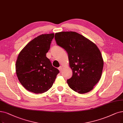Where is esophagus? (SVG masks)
I'll return each instance as SVG.
<instances>
[{
  "label": "esophagus",
  "mask_w": 123,
  "mask_h": 123,
  "mask_svg": "<svg viewBox=\"0 0 123 123\" xmlns=\"http://www.w3.org/2000/svg\"><path fill=\"white\" fill-rule=\"evenodd\" d=\"M58 69L59 70V71H60V72H61V71H62V69H63V67H62V66H60V67H59L58 68Z\"/></svg>",
  "instance_id": "34e87169"
}]
</instances>
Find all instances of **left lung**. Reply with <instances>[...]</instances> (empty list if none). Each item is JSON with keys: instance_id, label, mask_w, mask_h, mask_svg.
I'll use <instances>...</instances> for the list:
<instances>
[{"instance_id": "8db88e82", "label": "left lung", "mask_w": 123, "mask_h": 123, "mask_svg": "<svg viewBox=\"0 0 123 123\" xmlns=\"http://www.w3.org/2000/svg\"><path fill=\"white\" fill-rule=\"evenodd\" d=\"M55 39L68 55L72 70V77L67 80L69 87L79 94L90 92L100 79L103 67L102 55L97 46L73 31L56 33Z\"/></svg>"}]
</instances>
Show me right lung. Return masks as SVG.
Instances as JSON below:
<instances>
[{
    "label": "right lung",
    "instance_id": "right-lung-1",
    "mask_svg": "<svg viewBox=\"0 0 123 123\" xmlns=\"http://www.w3.org/2000/svg\"><path fill=\"white\" fill-rule=\"evenodd\" d=\"M54 37V33L38 36L18 55L16 63L17 75L22 85L30 92L36 94L47 92L59 73L46 57Z\"/></svg>",
    "mask_w": 123,
    "mask_h": 123
}]
</instances>
